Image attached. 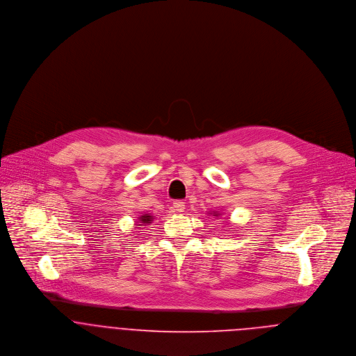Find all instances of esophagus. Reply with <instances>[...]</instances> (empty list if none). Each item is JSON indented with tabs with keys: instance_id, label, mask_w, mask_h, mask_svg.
<instances>
[{
	"instance_id": "34e87169",
	"label": "esophagus",
	"mask_w": 356,
	"mask_h": 356,
	"mask_svg": "<svg viewBox=\"0 0 356 356\" xmlns=\"http://www.w3.org/2000/svg\"><path fill=\"white\" fill-rule=\"evenodd\" d=\"M172 209L175 212H184L185 211V203L181 202V200H177V202L172 203Z\"/></svg>"
}]
</instances>
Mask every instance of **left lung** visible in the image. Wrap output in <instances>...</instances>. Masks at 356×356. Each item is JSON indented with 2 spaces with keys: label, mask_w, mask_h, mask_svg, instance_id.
I'll list each match as a JSON object with an SVG mask.
<instances>
[{
  "label": "left lung",
  "mask_w": 356,
  "mask_h": 356,
  "mask_svg": "<svg viewBox=\"0 0 356 356\" xmlns=\"http://www.w3.org/2000/svg\"><path fill=\"white\" fill-rule=\"evenodd\" d=\"M213 213H215V216H218V215H219V213H218V212H213Z\"/></svg>",
  "instance_id": "1"
}]
</instances>
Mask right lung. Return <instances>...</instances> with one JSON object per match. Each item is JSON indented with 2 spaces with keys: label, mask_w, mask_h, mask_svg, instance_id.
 Listing matches in <instances>:
<instances>
[{
  "label": "right lung",
  "mask_w": 356,
  "mask_h": 356,
  "mask_svg": "<svg viewBox=\"0 0 356 356\" xmlns=\"http://www.w3.org/2000/svg\"><path fill=\"white\" fill-rule=\"evenodd\" d=\"M153 216L152 215H149V213H144V215H141L140 218H138V225L137 226H145V225H149V223H152Z\"/></svg>",
  "instance_id": "obj_1"
}]
</instances>
